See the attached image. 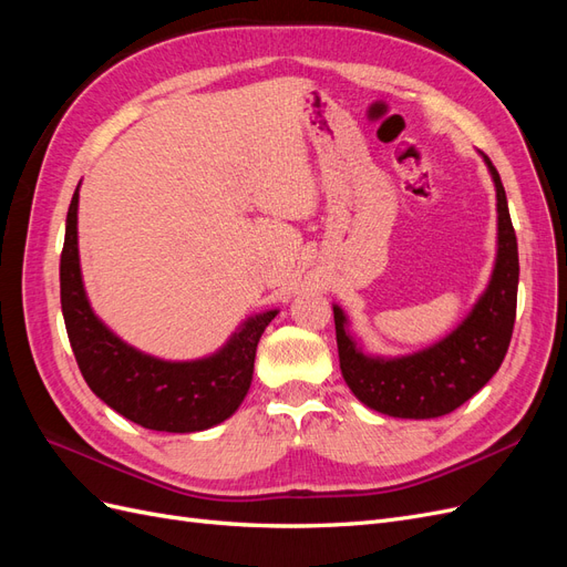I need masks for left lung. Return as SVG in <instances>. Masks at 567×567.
I'll use <instances>...</instances> for the list:
<instances>
[{"instance_id":"1","label":"left lung","mask_w":567,"mask_h":567,"mask_svg":"<svg viewBox=\"0 0 567 567\" xmlns=\"http://www.w3.org/2000/svg\"><path fill=\"white\" fill-rule=\"evenodd\" d=\"M496 188V260L485 293L471 315L435 346L404 357L364 354L333 305L340 371L369 409L394 419H437L468 402L499 371L513 336L518 302V241L499 173L485 156Z\"/></svg>"}]
</instances>
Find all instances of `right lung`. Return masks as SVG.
Returning a JSON list of instances; mask_svg holds the SVG:
<instances>
[{
    "instance_id": "add662e5",
    "label": "right lung",
    "mask_w": 567,
    "mask_h": 567,
    "mask_svg": "<svg viewBox=\"0 0 567 567\" xmlns=\"http://www.w3.org/2000/svg\"><path fill=\"white\" fill-rule=\"evenodd\" d=\"M75 188L61 252V310L84 381L120 416L161 433H198L227 421L252 381L255 350L279 310L248 317L227 346L194 362H165L120 340L90 307L78 252Z\"/></svg>"
}]
</instances>
